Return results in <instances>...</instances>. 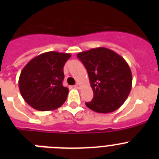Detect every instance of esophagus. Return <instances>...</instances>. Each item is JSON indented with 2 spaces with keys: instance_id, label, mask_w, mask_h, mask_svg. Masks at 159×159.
<instances>
[{
  "instance_id": "esophagus-1",
  "label": "esophagus",
  "mask_w": 159,
  "mask_h": 159,
  "mask_svg": "<svg viewBox=\"0 0 159 159\" xmlns=\"http://www.w3.org/2000/svg\"><path fill=\"white\" fill-rule=\"evenodd\" d=\"M74 87H75V88H77V89H79V88H80V83H77Z\"/></svg>"
}]
</instances>
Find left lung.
I'll list each match as a JSON object with an SVG mask.
<instances>
[{
    "instance_id": "8db88e82",
    "label": "left lung",
    "mask_w": 159,
    "mask_h": 159,
    "mask_svg": "<svg viewBox=\"0 0 159 159\" xmlns=\"http://www.w3.org/2000/svg\"><path fill=\"white\" fill-rule=\"evenodd\" d=\"M88 71L94 97L85 104L98 113L119 109L132 86V74L126 60L106 48H96L77 54Z\"/></svg>"
}]
</instances>
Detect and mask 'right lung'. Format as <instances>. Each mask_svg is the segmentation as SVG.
Returning <instances> with one entry per match:
<instances>
[{
	"mask_svg": "<svg viewBox=\"0 0 159 159\" xmlns=\"http://www.w3.org/2000/svg\"><path fill=\"white\" fill-rule=\"evenodd\" d=\"M70 53L48 52L31 60L19 77L23 99L40 111L57 109L66 101L68 88L63 86L64 66Z\"/></svg>",
	"mask_w": 159,
	"mask_h": 159,
	"instance_id": "obj_1",
	"label": "right lung"
}]
</instances>
